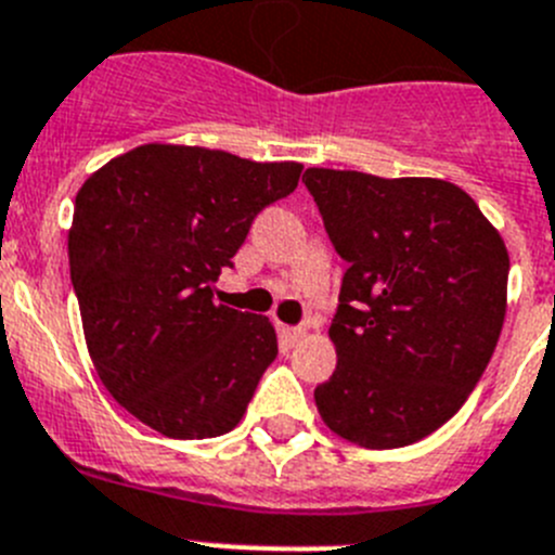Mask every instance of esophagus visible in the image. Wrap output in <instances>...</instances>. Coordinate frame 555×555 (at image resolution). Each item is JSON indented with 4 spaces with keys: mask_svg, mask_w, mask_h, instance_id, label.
Returning <instances> with one entry per match:
<instances>
[{
    "mask_svg": "<svg viewBox=\"0 0 555 555\" xmlns=\"http://www.w3.org/2000/svg\"><path fill=\"white\" fill-rule=\"evenodd\" d=\"M282 337H284V343H287V346H296V343H301V339L307 337V328L282 326Z\"/></svg>",
    "mask_w": 555,
    "mask_h": 555,
    "instance_id": "1",
    "label": "esophagus"
}]
</instances>
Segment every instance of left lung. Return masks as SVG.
<instances>
[{"mask_svg":"<svg viewBox=\"0 0 555 555\" xmlns=\"http://www.w3.org/2000/svg\"><path fill=\"white\" fill-rule=\"evenodd\" d=\"M304 184L348 262L314 389L323 423L371 451L412 446L462 409L506 318L508 251L462 188L307 168Z\"/></svg>","mask_w":555,"mask_h":555,"instance_id":"left-lung-1","label":"left lung"}]
</instances>
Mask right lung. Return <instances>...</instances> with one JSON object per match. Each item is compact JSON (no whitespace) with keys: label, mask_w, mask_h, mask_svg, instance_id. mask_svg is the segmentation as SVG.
Instances as JSON below:
<instances>
[{"label":"right lung","mask_w":555,"mask_h":555,"mask_svg":"<svg viewBox=\"0 0 555 555\" xmlns=\"http://www.w3.org/2000/svg\"><path fill=\"white\" fill-rule=\"evenodd\" d=\"M301 163L146 143L85 179L68 266L85 343L107 392L171 439L232 431L276 332L212 301L257 212L298 188Z\"/></svg>","instance_id":"add662e5"}]
</instances>
